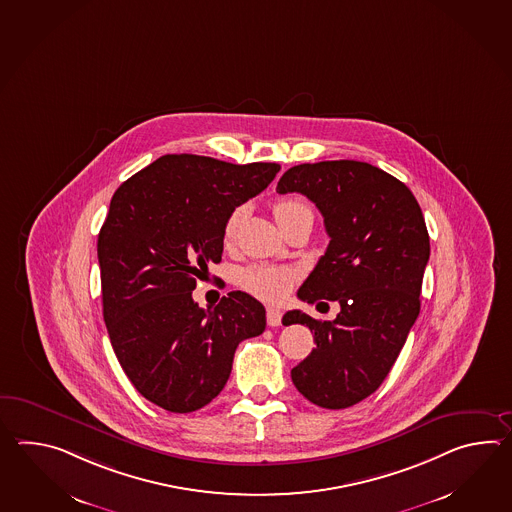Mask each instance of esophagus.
I'll return each instance as SVG.
<instances>
[{"instance_id": "obj_1", "label": "esophagus", "mask_w": 512, "mask_h": 512, "mask_svg": "<svg viewBox=\"0 0 512 512\" xmlns=\"http://www.w3.org/2000/svg\"><path fill=\"white\" fill-rule=\"evenodd\" d=\"M281 319H283V312L279 308H268L266 310V321H268L270 327H279Z\"/></svg>"}]
</instances>
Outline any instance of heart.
Listing matches in <instances>:
<instances>
[{
	"label": "heart",
	"instance_id": "obj_1",
	"mask_svg": "<svg viewBox=\"0 0 512 512\" xmlns=\"http://www.w3.org/2000/svg\"><path fill=\"white\" fill-rule=\"evenodd\" d=\"M303 211H310L307 202H303L301 198H281L273 204V215L277 218L279 226L284 224L286 220H290L292 216ZM244 211L235 209L229 215L226 228H224V240L226 244L233 242L237 237V231L240 228ZM299 272L288 266H273V264H259V266H250L244 272L240 273V284L244 290H248L250 294L259 297L262 301L268 303H279L284 297L288 296V292L292 290V286L297 283Z\"/></svg>",
	"mask_w": 512,
	"mask_h": 512
}]
</instances>
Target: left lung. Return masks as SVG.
<instances>
[{
  "instance_id": "left-lung-1",
  "label": "left lung",
  "mask_w": 512,
  "mask_h": 512,
  "mask_svg": "<svg viewBox=\"0 0 512 512\" xmlns=\"http://www.w3.org/2000/svg\"><path fill=\"white\" fill-rule=\"evenodd\" d=\"M277 193L305 194L330 237L297 296L341 308L334 321L301 310L284 314L286 325H307L316 341L292 369V382L319 408H349L384 382L421 312L430 259L421 205L395 176L354 159L296 165L281 176Z\"/></svg>"
}]
</instances>
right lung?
I'll list each match as a JSON object with an SVG mask.
<instances>
[{"label":"right lung","instance_id":"obj_1","mask_svg":"<svg viewBox=\"0 0 512 512\" xmlns=\"http://www.w3.org/2000/svg\"><path fill=\"white\" fill-rule=\"evenodd\" d=\"M279 171L167 154L112 196L97 240L104 323L128 380L159 408H204L226 386L240 341L264 332L255 297L229 292L204 310L193 290L222 261L229 215Z\"/></svg>","mask_w":512,"mask_h":512}]
</instances>
